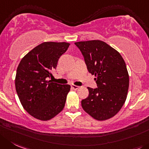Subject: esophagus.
I'll list each match as a JSON object with an SVG mask.
<instances>
[{
    "instance_id": "34e87169",
    "label": "esophagus",
    "mask_w": 149,
    "mask_h": 149,
    "mask_svg": "<svg viewBox=\"0 0 149 149\" xmlns=\"http://www.w3.org/2000/svg\"><path fill=\"white\" fill-rule=\"evenodd\" d=\"M71 88L73 89V90H76L79 88V86H76V85H74V84H73V85H71Z\"/></svg>"
}]
</instances>
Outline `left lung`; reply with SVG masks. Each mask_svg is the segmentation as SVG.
Returning <instances> with one entry per match:
<instances>
[{
    "label": "left lung",
    "instance_id": "left-lung-1",
    "mask_svg": "<svg viewBox=\"0 0 149 149\" xmlns=\"http://www.w3.org/2000/svg\"><path fill=\"white\" fill-rule=\"evenodd\" d=\"M75 45L84 56L89 73L95 75L98 87H87L89 95L81 101V107L95 120H108L120 110L127 97L129 76L126 63L118 51L101 40Z\"/></svg>",
    "mask_w": 149,
    "mask_h": 149
}]
</instances>
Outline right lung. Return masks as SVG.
<instances>
[{"instance_id": "1", "label": "right lung", "mask_w": 149, "mask_h": 149, "mask_svg": "<svg viewBox=\"0 0 149 149\" xmlns=\"http://www.w3.org/2000/svg\"><path fill=\"white\" fill-rule=\"evenodd\" d=\"M68 42H45L29 51L17 69L15 88L25 110L35 118L49 120L62 111L69 84H59L48 79L66 52Z\"/></svg>"}]
</instances>
